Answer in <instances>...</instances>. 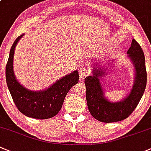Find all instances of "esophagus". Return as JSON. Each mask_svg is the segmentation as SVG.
I'll return each mask as SVG.
<instances>
[{
  "instance_id": "esophagus-1",
  "label": "esophagus",
  "mask_w": 151,
  "mask_h": 151,
  "mask_svg": "<svg viewBox=\"0 0 151 151\" xmlns=\"http://www.w3.org/2000/svg\"><path fill=\"white\" fill-rule=\"evenodd\" d=\"M88 72L86 68H81L79 70V76H80L81 79H83L85 77L88 76Z\"/></svg>"
}]
</instances>
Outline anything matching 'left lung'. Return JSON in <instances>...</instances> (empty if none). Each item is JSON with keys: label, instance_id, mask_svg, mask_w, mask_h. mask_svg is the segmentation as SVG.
Returning <instances> with one entry per match:
<instances>
[{"label": "left lung", "instance_id": "1", "mask_svg": "<svg viewBox=\"0 0 151 151\" xmlns=\"http://www.w3.org/2000/svg\"><path fill=\"white\" fill-rule=\"evenodd\" d=\"M129 57L135 68V81L128 97L121 102L113 103L104 97L99 77L103 76L101 68L94 66L93 76L84 79L86 98L88 109L91 116L97 121L104 123L120 122L131 115L137 106L145 91L147 83V72L143 51L134 39L127 51Z\"/></svg>", "mask_w": 151, "mask_h": 151}]
</instances>
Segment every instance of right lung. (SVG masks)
<instances>
[{
	"mask_svg": "<svg viewBox=\"0 0 151 151\" xmlns=\"http://www.w3.org/2000/svg\"><path fill=\"white\" fill-rule=\"evenodd\" d=\"M24 34L14 42L6 66V78L8 88L17 109L24 116L37 119L54 117L61 110L69 90L78 82L77 70L64 76L47 89L32 91L22 86L17 81L13 71V59L15 46Z\"/></svg>",
	"mask_w": 151,
	"mask_h": 151,
	"instance_id": "obj_1",
	"label": "right lung"
}]
</instances>
